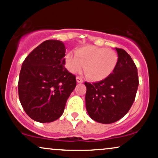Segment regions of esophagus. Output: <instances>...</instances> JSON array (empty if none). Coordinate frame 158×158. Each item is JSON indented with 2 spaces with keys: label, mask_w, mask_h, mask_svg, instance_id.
I'll return each mask as SVG.
<instances>
[{
  "label": "esophagus",
  "mask_w": 158,
  "mask_h": 158,
  "mask_svg": "<svg viewBox=\"0 0 158 158\" xmlns=\"http://www.w3.org/2000/svg\"><path fill=\"white\" fill-rule=\"evenodd\" d=\"M77 83H82L83 82V79H81L80 77H77Z\"/></svg>",
  "instance_id": "34e87169"
}]
</instances>
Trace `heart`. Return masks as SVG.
Wrapping results in <instances>:
<instances>
[{
  "mask_svg": "<svg viewBox=\"0 0 158 158\" xmlns=\"http://www.w3.org/2000/svg\"><path fill=\"white\" fill-rule=\"evenodd\" d=\"M76 54L69 52L65 56V66L77 73L84 67L85 73L93 81L106 79L114 72L117 64V53L110 49L88 45L78 48Z\"/></svg>",
  "mask_w": 158,
  "mask_h": 158,
  "instance_id": "1",
  "label": "heart"
}]
</instances>
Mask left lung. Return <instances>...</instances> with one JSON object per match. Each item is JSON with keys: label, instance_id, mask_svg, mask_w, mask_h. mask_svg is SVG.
<instances>
[{"label": "left lung", "instance_id": "8db88e82", "mask_svg": "<svg viewBox=\"0 0 158 158\" xmlns=\"http://www.w3.org/2000/svg\"><path fill=\"white\" fill-rule=\"evenodd\" d=\"M118 60L114 72L104 80L87 88L85 105L94 121L110 124L123 118L135 101L139 85L137 67L126 50L115 48Z\"/></svg>", "mask_w": 158, "mask_h": 158}]
</instances>
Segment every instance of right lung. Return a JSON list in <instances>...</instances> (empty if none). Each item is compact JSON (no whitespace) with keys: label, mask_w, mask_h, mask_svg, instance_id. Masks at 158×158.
I'll return each mask as SVG.
<instances>
[{"label":"right lung","mask_w":158,"mask_h":158,"mask_svg":"<svg viewBox=\"0 0 158 158\" xmlns=\"http://www.w3.org/2000/svg\"><path fill=\"white\" fill-rule=\"evenodd\" d=\"M65 46L47 40L27 56L19 80L20 102L27 115L39 123H51L64 112L77 85L76 77L64 68Z\"/></svg>","instance_id":"right-lung-1"}]
</instances>
